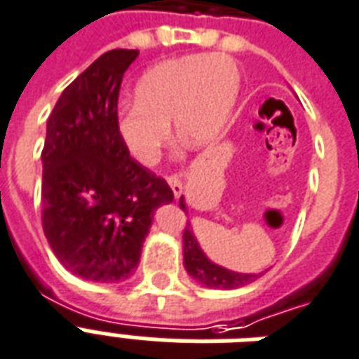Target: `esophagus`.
<instances>
[{
    "label": "esophagus",
    "mask_w": 359,
    "mask_h": 359,
    "mask_svg": "<svg viewBox=\"0 0 359 359\" xmlns=\"http://www.w3.org/2000/svg\"><path fill=\"white\" fill-rule=\"evenodd\" d=\"M168 182L169 186H171V190H173L175 198H179L180 194H182V182H180L179 177H177V175H171V177H168Z\"/></svg>",
    "instance_id": "obj_1"
}]
</instances>
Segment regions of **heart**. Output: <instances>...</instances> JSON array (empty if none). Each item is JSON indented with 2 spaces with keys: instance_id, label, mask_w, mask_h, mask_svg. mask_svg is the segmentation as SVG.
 Listing matches in <instances>:
<instances>
[{
  "instance_id": "1",
  "label": "heart",
  "mask_w": 359,
  "mask_h": 359,
  "mask_svg": "<svg viewBox=\"0 0 359 359\" xmlns=\"http://www.w3.org/2000/svg\"><path fill=\"white\" fill-rule=\"evenodd\" d=\"M239 67L228 54H191L150 67L122 103L116 131L133 160L152 165L169 139V122L191 147L212 141L239 92Z\"/></svg>"
}]
</instances>
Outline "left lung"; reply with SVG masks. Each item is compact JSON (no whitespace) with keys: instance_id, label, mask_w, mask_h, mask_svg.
I'll list each match as a JSON object with an SVG mask.
<instances>
[{"instance_id":"left-lung-1","label":"left lung","mask_w":359,"mask_h":359,"mask_svg":"<svg viewBox=\"0 0 359 359\" xmlns=\"http://www.w3.org/2000/svg\"><path fill=\"white\" fill-rule=\"evenodd\" d=\"M180 209L186 210L184 198H180L179 201ZM182 245H184V267L188 271V275L191 278H196L198 283L209 288H220V290H233L246 286V284L254 283L256 278L262 275L256 273H237V271H229L226 267L212 264L205 252L201 250L198 239L194 237V231L190 229V224L184 228V235H182Z\"/></svg>"}]
</instances>
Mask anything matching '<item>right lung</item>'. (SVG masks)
Instances as JSON below:
<instances>
[{"mask_svg": "<svg viewBox=\"0 0 359 359\" xmlns=\"http://www.w3.org/2000/svg\"><path fill=\"white\" fill-rule=\"evenodd\" d=\"M139 50L105 52L62 92L46 122L43 231L60 264L95 283L131 277L154 210L173 201L116 131L122 76Z\"/></svg>", "mask_w": 359, "mask_h": 359, "instance_id": "1", "label": "right lung"}]
</instances>
